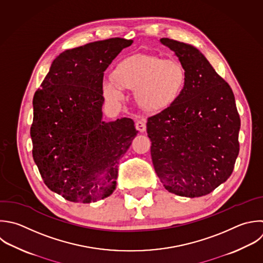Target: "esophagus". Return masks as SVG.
Segmentation results:
<instances>
[{
	"label": "esophagus",
	"mask_w": 263,
	"mask_h": 263,
	"mask_svg": "<svg viewBox=\"0 0 263 263\" xmlns=\"http://www.w3.org/2000/svg\"><path fill=\"white\" fill-rule=\"evenodd\" d=\"M136 128L140 132V133H143L146 130V120L144 118H139L136 122Z\"/></svg>",
	"instance_id": "obj_1"
}]
</instances>
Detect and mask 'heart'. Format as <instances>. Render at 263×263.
Masks as SVG:
<instances>
[{
  "label": "heart",
  "mask_w": 263,
  "mask_h": 263,
  "mask_svg": "<svg viewBox=\"0 0 263 263\" xmlns=\"http://www.w3.org/2000/svg\"><path fill=\"white\" fill-rule=\"evenodd\" d=\"M184 82L185 71L178 61L136 55L122 61L115 76L105 77L103 92L109 103L118 105L125 100L123 87L137 90L143 108L160 110L177 99Z\"/></svg>",
  "instance_id": "heart-1"
}]
</instances>
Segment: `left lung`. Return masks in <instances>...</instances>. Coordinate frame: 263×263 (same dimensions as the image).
<instances>
[{
  "label": "left lung",
  "instance_id": "left-lung-1",
  "mask_svg": "<svg viewBox=\"0 0 263 263\" xmlns=\"http://www.w3.org/2000/svg\"><path fill=\"white\" fill-rule=\"evenodd\" d=\"M185 71L177 99L147 121L154 170L174 194L199 197L231 175L238 155L240 119L233 92L194 46L168 38Z\"/></svg>",
  "mask_w": 263,
  "mask_h": 263
}]
</instances>
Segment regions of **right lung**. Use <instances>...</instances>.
<instances>
[{
    "instance_id": "add662e5",
    "label": "right lung",
    "mask_w": 263,
    "mask_h": 263,
    "mask_svg": "<svg viewBox=\"0 0 263 263\" xmlns=\"http://www.w3.org/2000/svg\"><path fill=\"white\" fill-rule=\"evenodd\" d=\"M133 40L111 38L62 52L33 99V157L46 186L89 203L116 188L118 164L137 136L123 117L102 120L104 72Z\"/></svg>"
}]
</instances>
